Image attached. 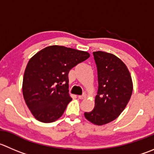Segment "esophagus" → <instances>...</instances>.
Masks as SVG:
<instances>
[{
  "label": "esophagus",
  "mask_w": 154,
  "mask_h": 154,
  "mask_svg": "<svg viewBox=\"0 0 154 154\" xmlns=\"http://www.w3.org/2000/svg\"><path fill=\"white\" fill-rule=\"evenodd\" d=\"M86 98V94H83V95H79L78 98L79 99H84V98Z\"/></svg>",
  "instance_id": "34e87169"
}]
</instances>
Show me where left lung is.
I'll use <instances>...</instances> for the list:
<instances>
[{"mask_svg": "<svg viewBox=\"0 0 154 154\" xmlns=\"http://www.w3.org/2000/svg\"><path fill=\"white\" fill-rule=\"evenodd\" d=\"M98 71V92L95 107L84 113L85 118L97 126L112 122L127 105L133 89L132 77L124 62L112 53L93 52Z\"/></svg>", "mask_w": 154, "mask_h": 154, "instance_id": "1", "label": "left lung"}]
</instances>
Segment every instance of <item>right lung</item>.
Instances as JSON below:
<instances>
[{
    "label": "right lung",
    "mask_w": 154,
    "mask_h": 154,
    "mask_svg": "<svg viewBox=\"0 0 154 154\" xmlns=\"http://www.w3.org/2000/svg\"><path fill=\"white\" fill-rule=\"evenodd\" d=\"M90 56L89 53L53 45L30 59L24 73L22 94L36 120L53 123L60 118L71 97L68 93V73Z\"/></svg>",
    "instance_id": "add662e5"
}]
</instances>
